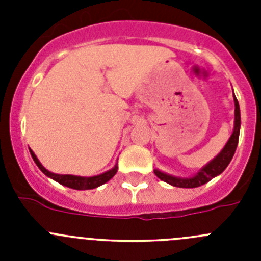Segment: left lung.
I'll return each instance as SVG.
<instances>
[{
  "mask_svg": "<svg viewBox=\"0 0 261 261\" xmlns=\"http://www.w3.org/2000/svg\"><path fill=\"white\" fill-rule=\"evenodd\" d=\"M234 129H232V135L230 136L229 141L226 142L222 150L217 154L211 162H208L202 168H200L199 172H196L193 176L190 177H180L174 176V175L166 174V172L161 171L158 168L154 170V174L161 179V180L166 181V183L171 184L174 187H179V188H196L202 184L208 183L213 177L218 176L222 174L229 163L231 162L232 156H234L237 146H238L239 140V130H241V110H239V103L234 95Z\"/></svg>",
  "mask_w": 261,
  "mask_h": 261,
  "instance_id": "1",
  "label": "left lung"
}]
</instances>
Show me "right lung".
Instances as JSON below:
<instances>
[{"mask_svg":"<svg viewBox=\"0 0 261 261\" xmlns=\"http://www.w3.org/2000/svg\"><path fill=\"white\" fill-rule=\"evenodd\" d=\"M30 154H31L34 162L36 163L39 168L41 170V172L44 175H47L48 177L53 179L57 183L62 184V186L69 187V188H73V190L84 191V190H94L96 187L102 186V184L107 183L110 179L115 176V174L117 172V163L114 167L108 170V171L103 172L100 175H95V176H77V175H61V174H55V172L48 171L44 166L41 165L40 161L38 159V156L35 155V153L30 149Z\"/></svg>","mask_w":261,"mask_h":261,"instance_id":"1","label":"right lung"}]
</instances>
